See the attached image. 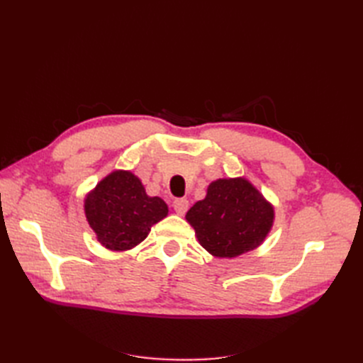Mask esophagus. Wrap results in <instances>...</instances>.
Returning a JSON list of instances; mask_svg holds the SVG:
<instances>
[{
    "instance_id": "34e87169",
    "label": "esophagus",
    "mask_w": 363,
    "mask_h": 363,
    "mask_svg": "<svg viewBox=\"0 0 363 363\" xmlns=\"http://www.w3.org/2000/svg\"><path fill=\"white\" fill-rule=\"evenodd\" d=\"M172 207H174V211L177 212V215H184L189 207V201L186 199H177V200H174Z\"/></svg>"
}]
</instances>
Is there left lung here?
Masks as SVG:
<instances>
[{
	"label": "left lung",
	"mask_w": 363,
	"mask_h": 363,
	"mask_svg": "<svg viewBox=\"0 0 363 363\" xmlns=\"http://www.w3.org/2000/svg\"><path fill=\"white\" fill-rule=\"evenodd\" d=\"M186 219L199 242L216 257H236L257 248L274 221V208L245 179H219Z\"/></svg>",
	"instance_id": "obj_1"
}]
</instances>
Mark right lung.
<instances>
[{
    "label": "right lung",
    "instance_id": "right-lung-1",
    "mask_svg": "<svg viewBox=\"0 0 363 363\" xmlns=\"http://www.w3.org/2000/svg\"><path fill=\"white\" fill-rule=\"evenodd\" d=\"M84 212L106 248L125 251L148 236L151 225L168 215V206L159 196H148L135 174L115 171L87 195Z\"/></svg>",
    "mask_w": 363,
    "mask_h": 363
}]
</instances>
